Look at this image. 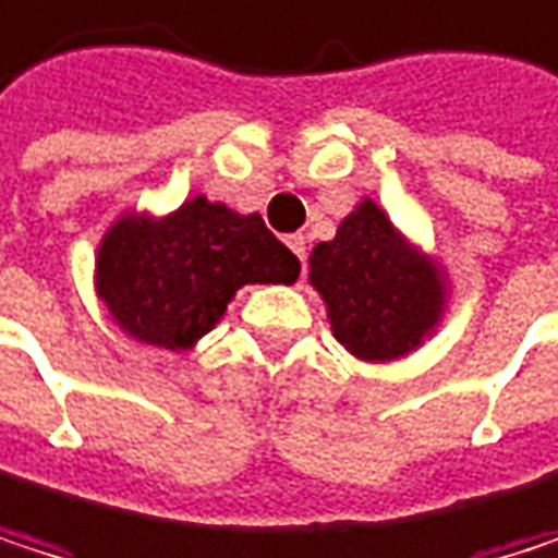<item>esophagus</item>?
Here are the masks:
<instances>
[{"label": "esophagus", "instance_id": "34e87169", "mask_svg": "<svg viewBox=\"0 0 558 558\" xmlns=\"http://www.w3.org/2000/svg\"><path fill=\"white\" fill-rule=\"evenodd\" d=\"M286 243H289V250H292L299 259H305V253H308V240H305L302 233H292V236H286Z\"/></svg>", "mask_w": 558, "mask_h": 558}]
</instances>
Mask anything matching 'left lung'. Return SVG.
<instances>
[{"label":"left lung","mask_w":558,"mask_h":558,"mask_svg":"<svg viewBox=\"0 0 558 558\" xmlns=\"http://www.w3.org/2000/svg\"><path fill=\"white\" fill-rule=\"evenodd\" d=\"M308 282L325 299L335 338L374 364L416 351L441 322L448 295L438 263L371 197L341 220L335 240L312 250Z\"/></svg>","instance_id":"8db88e82"}]
</instances>
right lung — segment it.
<instances>
[{
	"instance_id": "add662e5",
	"label": "right lung",
	"mask_w": 558,
	"mask_h": 558,
	"mask_svg": "<svg viewBox=\"0 0 558 558\" xmlns=\"http://www.w3.org/2000/svg\"><path fill=\"white\" fill-rule=\"evenodd\" d=\"M299 259L263 223L204 194L165 217L123 214L97 250V295L142 344L187 351L227 312L236 289L295 282Z\"/></svg>"
}]
</instances>
